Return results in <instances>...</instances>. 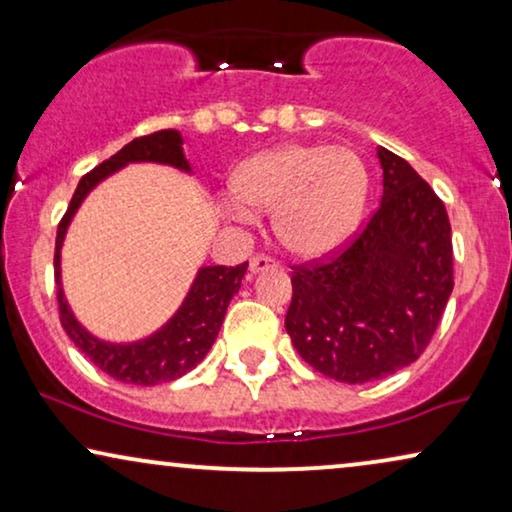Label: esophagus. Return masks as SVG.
<instances>
[{"mask_svg": "<svg viewBox=\"0 0 512 512\" xmlns=\"http://www.w3.org/2000/svg\"><path fill=\"white\" fill-rule=\"evenodd\" d=\"M277 265H279V263L275 261V258H270V256H265V254H258V256H254V258H251V261H249V270L256 275V272L277 268Z\"/></svg>", "mask_w": 512, "mask_h": 512, "instance_id": "obj_1", "label": "esophagus"}]
</instances>
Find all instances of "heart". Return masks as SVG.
<instances>
[{
  "instance_id": "1",
  "label": "heart",
  "mask_w": 512,
  "mask_h": 512,
  "mask_svg": "<svg viewBox=\"0 0 512 512\" xmlns=\"http://www.w3.org/2000/svg\"><path fill=\"white\" fill-rule=\"evenodd\" d=\"M235 193L221 198L230 221L249 226L254 209L272 212V228L286 249L321 256L347 240L366 205L368 172L347 146L289 144L244 160Z\"/></svg>"
}]
</instances>
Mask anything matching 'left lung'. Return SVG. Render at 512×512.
<instances>
[{
	"label": "left lung",
	"instance_id": "8db88e82",
	"mask_svg": "<svg viewBox=\"0 0 512 512\" xmlns=\"http://www.w3.org/2000/svg\"><path fill=\"white\" fill-rule=\"evenodd\" d=\"M382 202L345 249L293 265L284 326L321 375L363 384L419 359L450 300L452 228L443 200L396 153L377 149Z\"/></svg>",
	"mask_w": 512,
	"mask_h": 512
}]
</instances>
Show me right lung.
<instances>
[{"mask_svg": "<svg viewBox=\"0 0 512 512\" xmlns=\"http://www.w3.org/2000/svg\"><path fill=\"white\" fill-rule=\"evenodd\" d=\"M128 163H163L179 167V170L191 172V165L184 158L181 149V135L177 130H160L153 135H144L132 139L121 151L114 153L95 170L83 174L79 186L72 195L65 216L58 223V237H55V286H58V307H60V324L65 333L72 338L76 347L95 363L97 368L125 384H142V387H153V384L172 382L177 377L186 375L198 363L205 359L212 349L219 328L226 317L230 298L240 291L242 277L247 272L249 263H240L235 268L228 265H207L198 270V277L188 291V296L177 314L167 324L149 338L139 342H128V345H114V342L97 340L90 335L79 321L74 319L69 310L65 293L60 284V249L65 240L67 226L76 214V209L83 198L107 179L109 174L121 170Z\"/></svg>", "mask_w": 512, "mask_h": 512, "instance_id": "add662e5", "label": "right lung"}]
</instances>
